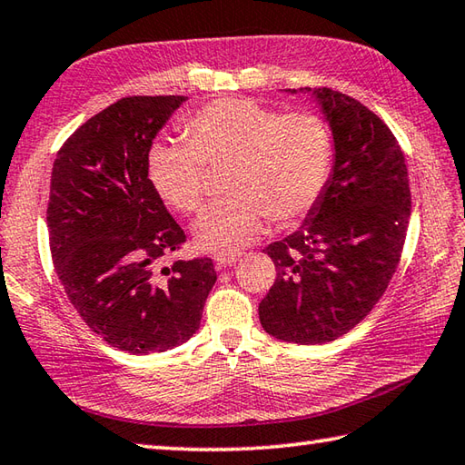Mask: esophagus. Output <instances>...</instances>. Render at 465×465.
<instances>
[{
	"mask_svg": "<svg viewBox=\"0 0 465 465\" xmlns=\"http://www.w3.org/2000/svg\"><path fill=\"white\" fill-rule=\"evenodd\" d=\"M242 256L240 254H217L213 260H215V266L217 268H225V266H232L238 262Z\"/></svg>",
	"mask_w": 465,
	"mask_h": 465,
	"instance_id": "esophagus-1",
	"label": "esophagus"
}]
</instances>
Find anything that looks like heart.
Listing matches in <instances>:
<instances>
[{"label": "heart", "mask_w": 465, "mask_h": 465, "mask_svg": "<svg viewBox=\"0 0 465 465\" xmlns=\"http://www.w3.org/2000/svg\"><path fill=\"white\" fill-rule=\"evenodd\" d=\"M184 142H154L148 179L166 205L193 213L205 199V164H230L233 199L209 207L193 225L197 248L233 254L270 219L294 223L317 205L331 171V134L311 112L281 115L243 97L215 99L183 125Z\"/></svg>", "instance_id": "b5f03b06"}]
</instances>
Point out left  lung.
Returning <instances> with one entry per match:
<instances>
[{
  "label": "left lung",
  "mask_w": 465,
  "mask_h": 465,
  "mask_svg": "<svg viewBox=\"0 0 465 465\" xmlns=\"http://www.w3.org/2000/svg\"><path fill=\"white\" fill-rule=\"evenodd\" d=\"M299 91L331 130L333 166L299 230L264 250L276 281L258 313L276 340L313 345L348 333L384 294L407 238L411 189L401 146L376 114L340 91Z\"/></svg>",
  "instance_id": "obj_1"
}]
</instances>
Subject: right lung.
<instances>
[{"label":"right lung","instance_id":"add662e5","mask_svg":"<svg viewBox=\"0 0 465 465\" xmlns=\"http://www.w3.org/2000/svg\"><path fill=\"white\" fill-rule=\"evenodd\" d=\"M187 97H124L58 150L46 223L66 297L91 331L128 353L197 333L217 281L209 258H163L187 235L148 179V150Z\"/></svg>","mask_w":465,"mask_h":465}]
</instances>
